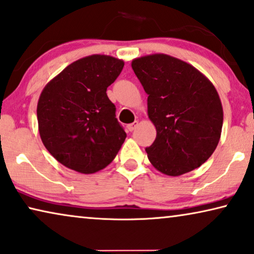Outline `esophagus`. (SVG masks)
<instances>
[{
    "label": "esophagus",
    "mask_w": 254,
    "mask_h": 254,
    "mask_svg": "<svg viewBox=\"0 0 254 254\" xmlns=\"http://www.w3.org/2000/svg\"><path fill=\"white\" fill-rule=\"evenodd\" d=\"M137 125H138V121H134L133 124H129L127 126V129H128V131H133L136 127H137Z\"/></svg>",
    "instance_id": "34e87169"
}]
</instances>
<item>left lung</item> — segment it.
Masks as SVG:
<instances>
[{"label":"left lung","instance_id":"left-lung-1","mask_svg":"<svg viewBox=\"0 0 254 254\" xmlns=\"http://www.w3.org/2000/svg\"><path fill=\"white\" fill-rule=\"evenodd\" d=\"M157 129L148 158L158 171L178 176L203 165L218 145L223 111L211 81L190 64L157 54L134 60Z\"/></svg>","mask_w":254,"mask_h":254}]
</instances>
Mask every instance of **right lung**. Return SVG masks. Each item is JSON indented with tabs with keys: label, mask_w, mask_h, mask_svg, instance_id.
I'll list each match as a JSON object with an SVG mask.
<instances>
[{
	"label": "right lung",
	"mask_w": 254,
	"mask_h": 254,
	"mask_svg": "<svg viewBox=\"0 0 254 254\" xmlns=\"http://www.w3.org/2000/svg\"><path fill=\"white\" fill-rule=\"evenodd\" d=\"M123 67V61L93 55L68 65L42 90L36 110L40 136L64 166L91 174L115 159L127 134L106 89Z\"/></svg>",
	"instance_id": "obj_1"
}]
</instances>
